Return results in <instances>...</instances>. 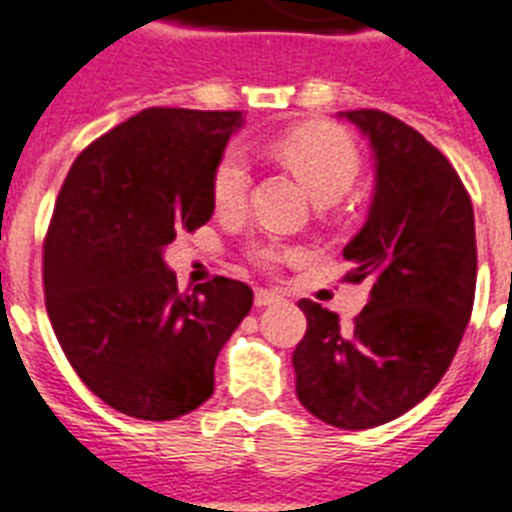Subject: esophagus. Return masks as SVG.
Here are the masks:
<instances>
[{
    "label": "esophagus",
    "mask_w": 512,
    "mask_h": 512,
    "mask_svg": "<svg viewBox=\"0 0 512 512\" xmlns=\"http://www.w3.org/2000/svg\"><path fill=\"white\" fill-rule=\"evenodd\" d=\"M283 302V296L278 291H268V289H257L255 291V304L257 307H270V304Z\"/></svg>",
    "instance_id": "esophagus-1"
}]
</instances>
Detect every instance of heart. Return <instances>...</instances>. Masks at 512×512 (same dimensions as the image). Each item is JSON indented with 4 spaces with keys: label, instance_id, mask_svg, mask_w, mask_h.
<instances>
[{
    "label": "heart",
    "instance_id": "heart-1",
    "mask_svg": "<svg viewBox=\"0 0 512 512\" xmlns=\"http://www.w3.org/2000/svg\"><path fill=\"white\" fill-rule=\"evenodd\" d=\"M273 153L294 171L317 205L338 203L359 176V153L349 135H343L336 127H299L276 140ZM249 184L252 169L247 153L242 148L226 150L213 176V197L218 208H242ZM255 257L260 263H273L278 260V252L273 247H263L257 249Z\"/></svg>",
    "mask_w": 512,
    "mask_h": 512
}]
</instances>
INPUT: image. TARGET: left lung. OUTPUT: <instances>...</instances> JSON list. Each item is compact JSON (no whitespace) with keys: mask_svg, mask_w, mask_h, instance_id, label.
<instances>
[{"mask_svg":"<svg viewBox=\"0 0 512 512\" xmlns=\"http://www.w3.org/2000/svg\"><path fill=\"white\" fill-rule=\"evenodd\" d=\"M375 158L367 221L343 257L369 281L351 328L302 299L307 333L291 364L304 409L338 429L393 422L427 398L453 362L476 289L474 208L450 161L385 111H341Z\"/></svg>","mask_w":512,"mask_h":512,"instance_id":"8db88e82","label":"left lung"}]
</instances>
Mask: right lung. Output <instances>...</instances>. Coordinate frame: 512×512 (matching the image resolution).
<instances>
[{"label":"right lung","instance_id":"right-lung-1","mask_svg":"<svg viewBox=\"0 0 512 512\" xmlns=\"http://www.w3.org/2000/svg\"><path fill=\"white\" fill-rule=\"evenodd\" d=\"M242 111L145 109L75 158L44 244L46 312L103 403L169 422L213 395L218 351L252 289L216 276L176 289L163 252L210 221L213 176Z\"/></svg>","mask_w":512,"mask_h":512}]
</instances>
